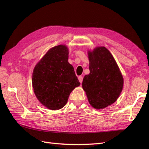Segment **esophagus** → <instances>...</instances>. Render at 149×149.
I'll list each match as a JSON object with an SVG mask.
<instances>
[{
  "label": "esophagus",
  "mask_w": 149,
  "mask_h": 149,
  "mask_svg": "<svg viewBox=\"0 0 149 149\" xmlns=\"http://www.w3.org/2000/svg\"><path fill=\"white\" fill-rule=\"evenodd\" d=\"M78 79H79V81L81 83H82L83 79V77L82 76H79V77H78Z\"/></svg>",
  "instance_id": "esophagus-1"
}]
</instances>
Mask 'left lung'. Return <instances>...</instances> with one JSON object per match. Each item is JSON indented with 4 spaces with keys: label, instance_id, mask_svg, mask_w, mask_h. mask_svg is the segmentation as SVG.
I'll return each instance as SVG.
<instances>
[{
    "label": "left lung",
    "instance_id": "8db88e82",
    "mask_svg": "<svg viewBox=\"0 0 149 149\" xmlns=\"http://www.w3.org/2000/svg\"><path fill=\"white\" fill-rule=\"evenodd\" d=\"M89 74L85 75L83 88L89 102L97 109L113 104L123 90L124 79L114 57L104 47L88 52Z\"/></svg>",
    "mask_w": 149,
    "mask_h": 149
}]
</instances>
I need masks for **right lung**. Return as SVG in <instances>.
<instances>
[{"label":"right lung","mask_w":149,"mask_h":149,"mask_svg":"<svg viewBox=\"0 0 149 149\" xmlns=\"http://www.w3.org/2000/svg\"><path fill=\"white\" fill-rule=\"evenodd\" d=\"M68 49L60 45L49 49L34 68L32 86L36 97L51 110L67 103L71 91L80 83L68 60Z\"/></svg>","instance_id":"right-lung-1"}]
</instances>
